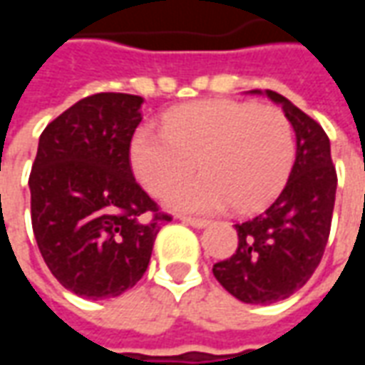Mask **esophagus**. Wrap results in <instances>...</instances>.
<instances>
[{
	"instance_id": "1",
	"label": "esophagus",
	"mask_w": 365,
	"mask_h": 365,
	"mask_svg": "<svg viewBox=\"0 0 365 365\" xmlns=\"http://www.w3.org/2000/svg\"><path fill=\"white\" fill-rule=\"evenodd\" d=\"M182 219V222H185V225H190V227H195V229H205L207 225H209V221L207 219H195V217H180Z\"/></svg>"
}]
</instances>
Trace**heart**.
<instances>
[{"mask_svg":"<svg viewBox=\"0 0 365 365\" xmlns=\"http://www.w3.org/2000/svg\"><path fill=\"white\" fill-rule=\"evenodd\" d=\"M203 174L175 185L168 207L238 213L266 207L283 190L295 162L285 113L252 101L209 99L166 113L164 128L144 125L130 143V164L148 193L162 195L195 168Z\"/></svg>","mask_w":365,"mask_h":365,"instance_id":"b5f03b06","label":"heart"}]
</instances>
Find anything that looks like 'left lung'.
<instances>
[{
    "mask_svg": "<svg viewBox=\"0 0 365 365\" xmlns=\"http://www.w3.org/2000/svg\"><path fill=\"white\" fill-rule=\"evenodd\" d=\"M250 93L282 105L295 130V162L279 197L258 217L235 225L237 252L217 262L213 275L238 301L269 305L301 289L321 262L336 197V170L329 136L317 120L275 91Z\"/></svg>",
    "mask_w": 365,
    "mask_h": 365,
    "instance_id": "left-lung-1",
    "label": "left lung"
}]
</instances>
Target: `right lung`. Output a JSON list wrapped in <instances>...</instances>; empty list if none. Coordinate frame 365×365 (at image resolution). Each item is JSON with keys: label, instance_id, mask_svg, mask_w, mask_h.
<instances>
[{"label": "right lung", "instance_id": "add662e5", "mask_svg": "<svg viewBox=\"0 0 365 365\" xmlns=\"http://www.w3.org/2000/svg\"><path fill=\"white\" fill-rule=\"evenodd\" d=\"M143 103L130 93L83 97L38 138L29 178L33 232L52 275L83 299L136 285L160 227L172 221L130 170Z\"/></svg>", "mask_w": 365, "mask_h": 365}]
</instances>
